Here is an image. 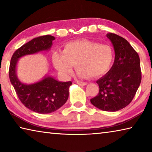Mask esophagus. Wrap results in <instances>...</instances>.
Returning a JSON list of instances; mask_svg holds the SVG:
<instances>
[{"label": "esophagus", "mask_w": 152, "mask_h": 152, "mask_svg": "<svg viewBox=\"0 0 152 152\" xmlns=\"http://www.w3.org/2000/svg\"><path fill=\"white\" fill-rule=\"evenodd\" d=\"M77 84H78L79 85H82V86H86L87 83L86 82H80V81H77Z\"/></svg>", "instance_id": "1"}]
</instances>
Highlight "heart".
<instances>
[{
	"label": "heart",
	"mask_w": 152,
	"mask_h": 152,
	"mask_svg": "<svg viewBox=\"0 0 152 152\" xmlns=\"http://www.w3.org/2000/svg\"><path fill=\"white\" fill-rule=\"evenodd\" d=\"M114 59L111 46L88 40L69 43L64 46L63 53L56 51L52 56L56 68L63 75H69L75 65L81 78L106 74L111 68Z\"/></svg>",
	"instance_id": "heart-1"
}]
</instances>
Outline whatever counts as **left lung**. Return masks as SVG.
<instances>
[{
    "mask_svg": "<svg viewBox=\"0 0 152 152\" xmlns=\"http://www.w3.org/2000/svg\"><path fill=\"white\" fill-rule=\"evenodd\" d=\"M107 37L114 48V64L96 81L99 92L91 102L98 109L115 112L127 107L135 96L141 80L140 60L124 38L112 33L107 34Z\"/></svg>",
    "mask_w": 152,
    "mask_h": 152,
    "instance_id": "8db88e82",
    "label": "left lung"
}]
</instances>
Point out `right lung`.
<instances>
[{"instance_id": "obj_1", "label": "right lung", "mask_w": 152, "mask_h": 152, "mask_svg": "<svg viewBox=\"0 0 152 152\" xmlns=\"http://www.w3.org/2000/svg\"><path fill=\"white\" fill-rule=\"evenodd\" d=\"M54 39L51 35L34 38L15 51L10 63V81L20 102L27 109L40 114L54 112L63 106L68 99L69 88L72 83L71 81L59 82L53 77L45 76L34 84H24L17 76V64L23 56L49 50Z\"/></svg>"}]
</instances>
